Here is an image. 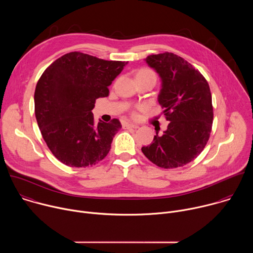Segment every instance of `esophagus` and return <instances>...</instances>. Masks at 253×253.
Wrapping results in <instances>:
<instances>
[{"instance_id":"1","label":"esophagus","mask_w":253,"mask_h":253,"mask_svg":"<svg viewBox=\"0 0 253 253\" xmlns=\"http://www.w3.org/2000/svg\"><path fill=\"white\" fill-rule=\"evenodd\" d=\"M123 128H126V129H129V128L138 129L139 126H138V125H135V124H133V123H125V124H123Z\"/></svg>"}]
</instances>
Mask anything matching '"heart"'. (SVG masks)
<instances>
[{
	"instance_id": "b5f03b06",
	"label": "heart",
	"mask_w": 253,
	"mask_h": 253,
	"mask_svg": "<svg viewBox=\"0 0 253 253\" xmlns=\"http://www.w3.org/2000/svg\"><path fill=\"white\" fill-rule=\"evenodd\" d=\"M136 77H149L156 80V75L154 72L150 69H141L138 71Z\"/></svg>"
}]
</instances>
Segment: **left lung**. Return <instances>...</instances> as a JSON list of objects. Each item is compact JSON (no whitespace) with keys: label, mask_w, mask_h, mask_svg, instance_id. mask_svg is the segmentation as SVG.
Segmentation results:
<instances>
[{"label":"left lung","mask_w":253,"mask_h":253,"mask_svg":"<svg viewBox=\"0 0 253 253\" xmlns=\"http://www.w3.org/2000/svg\"><path fill=\"white\" fill-rule=\"evenodd\" d=\"M145 61L161 79L158 102L170 122L163 134L156 132L153 142L141 150L161 168L184 166L202 152L211 133L209 85L198 70L173 53L150 55Z\"/></svg>","instance_id":"8db88e82"}]
</instances>
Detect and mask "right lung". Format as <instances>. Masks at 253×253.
I'll return each mask as SVG.
<instances>
[{
  "instance_id": "obj_1",
  "label": "right lung",
  "mask_w": 253,
  "mask_h": 253,
  "mask_svg": "<svg viewBox=\"0 0 253 253\" xmlns=\"http://www.w3.org/2000/svg\"><path fill=\"white\" fill-rule=\"evenodd\" d=\"M127 63L71 52L44 71L35 90V115L47 146L65 165L92 166L109 153L122 125L118 119L96 124L92 110Z\"/></svg>"
}]
</instances>
